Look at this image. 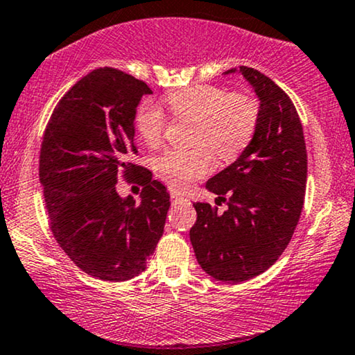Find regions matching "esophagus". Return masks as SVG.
Returning a JSON list of instances; mask_svg holds the SVG:
<instances>
[{
	"label": "esophagus",
	"mask_w": 355,
	"mask_h": 355,
	"mask_svg": "<svg viewBox=\"0 0 355 355\" xmlns=\"http://www.w3.org/2000/svg\"><path fill=\"white\" fill-rule=\"evenodd\" d=\"M182 202H186V198H184L182 196H179V193H176V192L171 193V203H173V205H179V203H182Z\"/></svg>",
	"instance_id": "obj_1"
}]
</instances>
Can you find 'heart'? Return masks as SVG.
I'll list each match as a JSON object with an SVG mask.
<instances>
[{"instance_id":"obj_1","label":"heart","mask_w":355,"mask_h":355,"mask_svg":"<svg viewBox=\"0 0 355 355\" xmlns=\"http://www.w3.org/2000/svg\"><path fill=\"white\" fill-rule=\"evenodd\" d=\"M166 105L178 119L196 121L191 140L197 147L169 150L155 159V173L174 191H184L213 168V149L223 162H232L254 139L260 108L250 95L218 85L200 84L171 90ZM168 119L152 101H144L135 114V128L148 145L164 137Z\"/></svg>"}]
</instances>
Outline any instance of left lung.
Instances as JSON below:
<instances>
[{
	"label": "left lung",
	"mask_w": 355,
	"mask_h": 355,
	"mask_svg": "<svg viewBox=\"0 0 355 355\" xmlns=\"http://www.w3.org/2000/svg\"><path fill=\"white\" fill-rule=\"evenodd\" d=\"M239 72L260 100L259 125L241 157L207 182L216 205L226 202L227 210L193 203L197 221L189 232L202 270L236 284L263 273L283 254L307 184V150L294 103L260 71L241 66Z\"/></svg>",
	"instance_id": "8db88e82"
}]
</instances>
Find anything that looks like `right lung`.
Here are the masks:
<instances>
[{
	"label": "right lung",
	"mask_w": 355,
	"mask_h": 355,
	"mask_svg": "<svg viewBox=\"0 0 355 355\" xmlns=\"http://www.w3.org/2000/svg\"><path fill=\"white\" fill-rule=\"evenodd\" d=\"M152 89L113 67L82 77L58 101L40 148V182L53 236L95 278L118 283L147 268L169 210L166 187L130 162L135 108ZM119 177L143 186V200L121 199Z\"/></svg>",
	"instance_id": "1"
}]
</instances>
